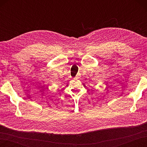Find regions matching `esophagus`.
<instances>
[{
    "label": "esophagus",
    "mask_w": 147,
    "mask_h": 147,
    "mask_svg": "<svg viewBox=\"0 0 147 147\" xmlns=\"http://www.w3.org/2000/svg\"><path fill=\"white\" fill-rule=\"evenodd\" d=\"M80 78V76H79L78 75H77V76H76V78H77V79H78V78Z\"/></svg>",
    "instance_id": "1"
}]
</instances>
